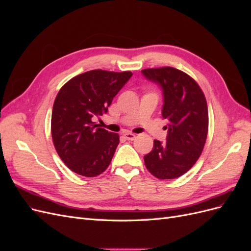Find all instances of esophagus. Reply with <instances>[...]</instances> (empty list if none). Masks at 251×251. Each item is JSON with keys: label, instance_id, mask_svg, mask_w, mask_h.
<instances>
[{"label": "esophagus", "instance_id": "obj_1", "mask_svg": "<svg viewBox=\"0 0 251 251\" xmlns=\"http://www.w3.org/2000/svg\"><path fill=\"white\" fill-rule=\"evenodd\" d=\"M125 136H126V138L127 140H134V139L136 138V135L133 134V133H131V132L125 133Z\"/></svg>", "mask_w": 251, "mask_h": 251}]
</instances>
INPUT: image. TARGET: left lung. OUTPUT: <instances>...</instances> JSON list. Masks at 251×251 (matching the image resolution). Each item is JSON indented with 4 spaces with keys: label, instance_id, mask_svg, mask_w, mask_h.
<instances>
[{
    "label": "left lung",
    "instance_id": "left-lung-1",
    "mask_svg": "<svg viewBox=\"0 0 251 251\" xmlns=\"http://www.w3.org/2000/svg\"><path fill=\"white\" fill-rule=\"evenodd\" d=\"M147 79L160 86L162 117L168 120L166 141L154 140L144 156L149 172L158 179H175L185 174L200 157L208 131V110L201 88L189 75L172 67L144 69Z\"/></svg>",
    "mask_w": 251,
    "mask_h": 251
}]
</instances>
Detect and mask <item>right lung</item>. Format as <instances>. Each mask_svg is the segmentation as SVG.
I'll return each instance as SVG.
<instances>
[{"mask_svg":"<svg viewBox=\"0 0 251 251\" xmlns=\"http://www.w3.org/2000/svg\"><path fill=\"white\" fill-rule=\"evenodd\" d=\"M132 72L92 70L77 75L59 90L53 104L51 134L63 162L80 176L96 177L108 169L119 136L95 125L108 112Z\"/></svg>","mask_w":251,"mask_h":251,"instance_id":"add662e5","label":"right lung"}]
</instances>
